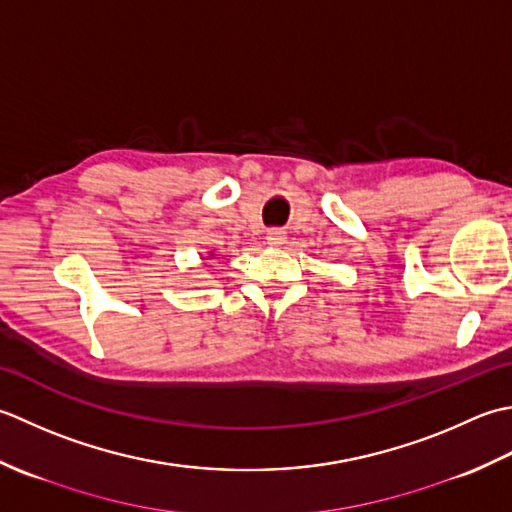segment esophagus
Listing matches in <instances>:
<instances>
[{
	"instance_id": "1",
	"label": "esophagus",
	"mask_w": 512,
	"mask_h": 512,
	"mask_svg": "<svg viewBox=\"0 0 512 512\" xmlns=\"http://www.w3.org/2000/svg\"><path fill=\"white\" fill-rule=\"evenodd\" d=\"M265 241H267V245H271V247H280V245L285 243V232H283V229H278V227L269 229L267 236H265Z\"/></svg>"
}]
</instances>
